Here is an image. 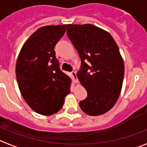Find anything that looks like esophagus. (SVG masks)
Listing matches in <instances>:
<instances>
[{
  "label": "esophagus",
  "mask_w": 147,
  "mask_h": 147,
  "mask_svg": "<svg viewBox=\"0 0 147 147\" xmlns=\"http://www.w3.org/2000/svg\"><path fill=\"white\" fill-rule=\"evenodd\" d=\"M71 77L73 78V81L75 83H78V79L77 78V76H76V71H73L71 72Z\"/></svg>",
  "instance_id": "34e87169"
}]
</instances>
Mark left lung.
Instances as JSON below:
<instances>
[{
	"mask_svg": "<svg viewBox=\"0 0 147 147\" xmlns=\"http://www.w3.org/2000/svg\"><path fill=\"white\" fill-rule=\"evenodd\" d=\"M67 36L81 58L77 77L88 93L81 109L91 116L105 114L122 88L124 65L118 47L108 32L92 24H68Z\"/></svg>",
	"mask_w": 147,
	"mask_h": 147,
	"instance_id": "left-lung-1",
	"label": "left lung"
}]
</instances>
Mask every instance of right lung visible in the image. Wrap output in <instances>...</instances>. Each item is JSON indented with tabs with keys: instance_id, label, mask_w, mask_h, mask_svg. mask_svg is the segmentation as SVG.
Listing matches in <instances>:
<instances>
[{
	"instance_id": "add662e5",
	"label": "right lung",
	"mask_w": 147,
	"mask_h": 147,
	"mask_svg": "<svg viewBox=\"0 0 147 147\" xmlns=\"http://www.w3.org/2000/svg\"><path fill=\"white\" fill-rule=\"evenodd\" d=\"M66 26L39 28L26 40L18 55L16 76L20 93L27 105L42 115L57 113L70 93L71 79L60 69L54 50Z\"/></svg>"
}]
</instances>
